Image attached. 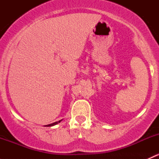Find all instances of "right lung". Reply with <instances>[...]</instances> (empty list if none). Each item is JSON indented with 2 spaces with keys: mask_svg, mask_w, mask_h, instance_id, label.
Listing matches in <instances>:
<instances>
[{
  "mask_svg": "<svg viewBox=\"0 0 159 159\" xmlns=\"http://www.w3.org/2000/svg\"><path fill=\"white\" fill-rule=\"evenodd\" d=\"M61 121H62V120H60V121H55V122L52 123V124L47 125H44V126H47V127H51V126H54V125H57V124H58V123H60Z\"/></svg>",
  "mask_w": 159,
  "mask_h": 159,
  "instance_id": "obj_1",
  "label": "right lung"
}]
</instances>
